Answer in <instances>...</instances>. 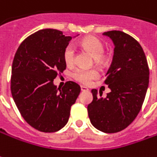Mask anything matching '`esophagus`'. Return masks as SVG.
Wrapping results in <instances>:
<instances>
[{"label": "esophagus", "instance_id": "obj_1", "mask_svg": "<svg viewBox=\"0 0 157 157\" xmlns=\"http://www.w3.org/2000/svg\"><path fill=\"white\" fill-rule=\"evenodd\" d=\"M81 91H89V90H88V88H87V87H86V86H81Z\"/></svg>", "mask_w": 157, "mask_h": 157}]
</instances>
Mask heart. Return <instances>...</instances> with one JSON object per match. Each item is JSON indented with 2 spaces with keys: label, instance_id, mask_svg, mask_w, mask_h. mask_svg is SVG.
Segmentation results:
<instances>
[{
  "label": "heart",
  "instance_id": "obj_1",
  "mask_svg": "<svg viewBox=\"0 0 157 157\" xmlns=\"http://www.w3.org/2000/svg\"><path fill=\"white\" fill-rule=\"evenodd\" d=\"M81 46L86 50L91 52V54L97 59V61H101L103 55L105 53V46L98 39L94 37L86 38L81 41ZM63 58L66 65L71 66L75 59V48L73 45L69 44L64 49ZM99 76L98 70L94 68L86 69V68H77L72 72V78L78 82L84 85L90 84L93 79Z\"/></svg>",
  "mask_w": 157,
  "mask_h": 157
}]
</instances>
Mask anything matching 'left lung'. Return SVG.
<instances>
[{
  "mask_svg": "<svg viewBox=\"0 0 157 157\" xmlns=\"http://www.w3.org/2000/svg\"><path fill=\"white\" fill-rule=\"evenodd\" d=\"M114 42V55L105 84L111 91L105 98L91 90L93 100L87 107L96 129L105 133L124 130L135 120L144 101L150 69L143 48L133 37L121 31L103 33Z\"/></svg>",
  "mask_w": 157,
  "mask_h": 157,
  "instance_id": "1",
  "label": "left lung"
}]
</instances>
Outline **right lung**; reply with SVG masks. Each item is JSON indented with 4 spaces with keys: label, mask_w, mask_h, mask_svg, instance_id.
<instances>
[{
    "label": "right lung",
    "mask_w": 157,
    "mask_h": 157,
    "mask_svg": "<svg viewBox=\"0 0 157 157\" xmlns=\"http://www.w3.org/2000/svg\"><path fill=\"white\" fill-rule=\"evenodd\" d=\"M71 40L61 31L42 29L26 38L13 58L11 93L22 117L41 132H55L68 122L71 105L80 86L67 81L62 88L53 85L66 64L63 52Z\"/></svg>",
    "instance_id": "add662e5"
}]
</instances>
